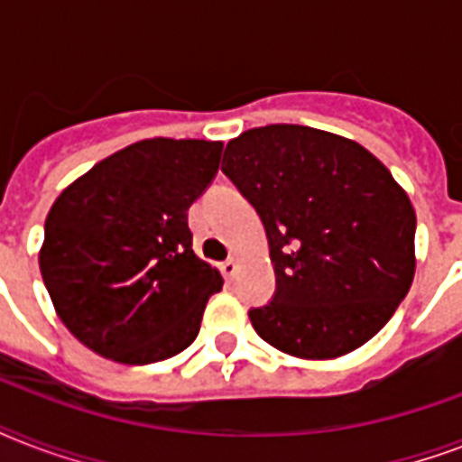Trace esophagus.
I'll return each mask as SVG.
<instances>
[{"label": "esophagus", "instance_id": "1", "mask_svg": "<svg viewBox=\"0 0 462 462\" xmlns=\"http://www.w3.org/2000/svg\"><path fill=\"white\" fill-rule=\"evenodd\" d=\"M237 261L235 259H227V261H223V263H220V273L225 275V281H232V278H235V275H237Z\"/></svg>", "mask_w": 462, "mask_h": 462}]
</instances>
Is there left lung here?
<instances>
[{
	"label": "left lung",
	"mask_w": 462,
	"mask_h": 462,
	"mask_svg": "<svg viewBox=\"0 0 462 462\" xmlns=\"http://www.w3.org/2000/svg\"><path fill=\"white\" fill-rule=\"evenodd\" d=\"M223 172L266 227L273 302L254 330L300 359H333L372 340L415 278V208L357 141L300 125L239 134Z\"/></svg>",
	"instance_id": "1"
}]
</instances>
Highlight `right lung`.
Here are the masks:
<instances>
[{"label": "right lung", "mask_w": 462, "mask_h": 462, "mask_svg": "<svg viewBox=\"0 0 462 462\" xmlns=\"http://www.w3.org/2000/svg\"><path fill=\"white\" fill-rule=\"evenodd\" d=\"M220 153V141H136L57 196L40 273L61 323L88 350L153 365L194 343L223 278L191 249L187 210Z\"/></svg>", "instance_id": "add662e5"}]
</instances>
